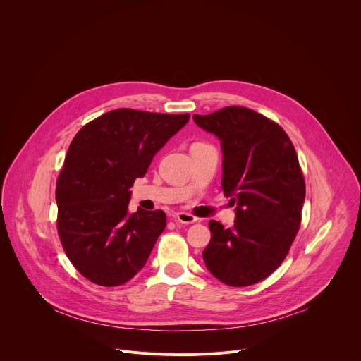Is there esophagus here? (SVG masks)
Segmentation results:
<instances>
[{
  "instance_id": "esophagus-1",
  "label": "esophagus",
  "mask_w": 361,
  "mask_h": 361,
  "mask_svg": "<svg viewBox=\"0 0 361 361\" xmlns=\"http://www.w3.org/2000/svg\"><path fill=\"white\" fill-rule=\"evenodd\" d=\"M174 219H176L177 223H181V224H192V223L197 221V217H194L188 213H177L174 216Z\"/></svg>"
}]
</instances>
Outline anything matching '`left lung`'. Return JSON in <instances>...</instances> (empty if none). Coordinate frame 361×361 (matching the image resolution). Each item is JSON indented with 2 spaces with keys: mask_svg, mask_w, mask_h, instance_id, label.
Masks as SVG:
<instances>
[{
  "mask_svg": "<svg viewBox=\"0 0 361 361\" xmlns=\"http://www.w3.org/2000/svg\"><path fill=\"white\" fill-rule=\"evenodd\" d=\"M192 120L220 140L221 187L235 205L233 227L209 223L205 267L227 286L255 284L283 263L300 228L305 184L294 145L279 124L245 107Z\"/></svg>",
  "mask_w": 361,
  "mask_h": 361,
  "instance_id": "left-lung-1",
  "label": "left lung"
}]
</instances>
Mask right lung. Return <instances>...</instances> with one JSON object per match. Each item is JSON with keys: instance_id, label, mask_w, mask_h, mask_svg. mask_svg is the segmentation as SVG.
<instances>
[{"instance_id": "add662e5", "label": "right lung", "mask_w": 361, "mask_h": 361, "mask_svg": "<svg viewBox=\"0 0 361 361\" xmlns=\"http://www.w3.org/2000/svg\"><path fill=\"white\" fill-rule=\"evenodd\" d=\"M188 120L120 109L92 120L71 141L57 180V227L70 262L90 281L121 286L147 263L166 213H130V188Z\"/></svg>"}]
</instances>
